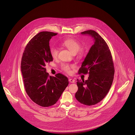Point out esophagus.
Segmentation results:
<instances>
[{
	"mask_svg": "<svg viewBox=\"0 0 135 135\" xmlns=\"http://www.w3.org/2000/svg\"><path fill=\"white\" fill-rule=\"evenodd\" d=\"M69 81H70V83H75V80H74V79H72V78H70V79H69Z\"/></svg>",
	"mask_w": 135,
	"mask_h": 135,
	"instance_id": "esophagus-1",
	"label": "esophagus"
}]
</instances>
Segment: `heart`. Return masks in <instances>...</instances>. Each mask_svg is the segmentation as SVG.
I'll return each instance as SVG.
<instances>
[{
    "label": "heart",
    "mask_w": 135,
    "mask_h": 135,
    "mask_svg": "<svg viewBox=\"0 0 135 135\" xmlns=\"http://www.w3.org/2000/svg\"><path fill=\"white\" fill-rule=\"evenodd\" d=\"M62 45L68 48L73 54L77 53L81 47V44L76 40L73 38L65 39L62 42ZM50 53L52 58L54 59L57 58L58 56V48L56 47H52L50 49ZM79 54H80V50L79 51ZM61 67L63 71L68 74H70L71 73V69L74 68V65L63 63L61 65Z\"/></svg>",
    "instance_id": "1"
}]
</instances>
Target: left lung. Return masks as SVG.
<instances>
[{"label":"left lung","mask_w":135,"mask_h":135,"mask_svg":"<svg viewBox=\"0 0 135 135\" xmlns=\"http://www.w3.org/2000/svg\"><path fill=\"white\" fill-rule=\"evenodd\" d=\"M91 35L95 40L83 61L78 73L89 74L88 79H77L78 90L75 98L86 105L100 102L108 93L113 83L114 66L108 45L98 33L93 30L81 32Z\"/></svg>","instance_id":"obj_1"}]
</instances>
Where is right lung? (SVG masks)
I'll return each mask as SVG.
<instances>
[{"label": "right lung", "instance_id": "1", "mask_svg": "<svg viewBox=\"0 0 135 135\" xmlns=\"http://www.w3.org/2000/svg\"><path fill=\"white\" fill-rule=\"evenodd\" d=\"M57 35L41 32L26 45L21 59V69L25 91L31 99L43 107L55 104L69 84L68 78L61 73L50 76L46 64L53 61L49 40Z\"/></svg>", "mask_w": 135, "mask_h": 135}]
</instances>
